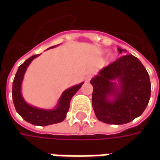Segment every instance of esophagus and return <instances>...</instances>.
<instances>
[{"label": "esophagus", "mask_w": 160, "mask_h": 160, "mask_svg": "<svg viewBox=\"0 0 160 160\" xmlns=\"http://www.w3.org/2000/svg\"><path fill=\"white\" fill-rule=\"evenodd\" d=\"M91 79H92V75H91V74H88V75H87V77H86V81H89Z\"/></svg>", "instance_id": "obj_1"}]
</instances>
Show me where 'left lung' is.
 I'll use <instances>...</instances> for the list:
<instances>
[{"label":"left lung","mask_w":160,"mask_h":160,"mask_svg":"<svg viewBox=\"0 0 160 160\" xmlns=\"http://www.w3.org/2000/svg\"><path fill=\"white\" fill-rule=\"evenodd\" d=\"M118 51L122 54L125 49L118 48ZM90 82L94 113L104 123L119 125L133 121L143 113L151 96L148 71L131 54L99 70Z\"/></svg>","instance_id":"1"}]
</instances>
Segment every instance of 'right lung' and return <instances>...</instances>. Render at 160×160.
Listing matches in <instances>:
<instances>
[{
	"label": "right lung",
	"instance_id": "1",
	"mask_svg": "<svg viewBox=\"0 0 160 160\" xmlns=\"http://www.w3.org/2000/svg\"><path fill=\"white\" fill-rule=\"evenodd\" d=\"M56 45L52 46L49 49H52ZM39 55H34L24 62L18 68L12 82V100L16 111L21 118L26 122L38 126H47L51 124L58 123L62 122L67 117V113L69 110L70 101L74 94L76 93L84 82L73 86L63 92L57 104L53 109H42L29 104L23 97L21 92L22 82L27 68L31 62Z\"/></svg>",
	"mask_w": 160,
	"mask_h": 160
}]
</instances>
